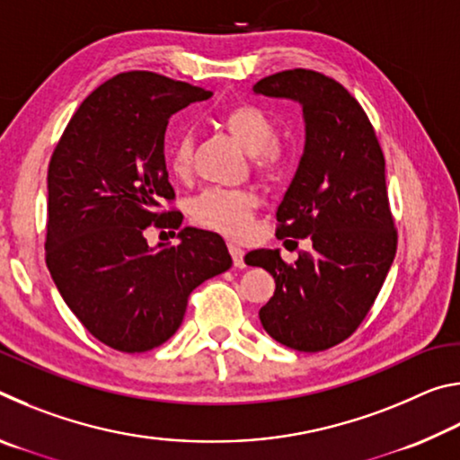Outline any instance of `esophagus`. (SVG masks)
<instances>
[{
	"mask_svg": "<svg viewBox=\"0 0 460 460\" xmlns=\"http://www.w3.org/2000/svg\"><path fill=\"white\" fill-rule=\"evenodd\" d=\"M229 253H231V258H233V266H235V268H245V260H243L245 252H243V249H241L235 243H229Z\"/></svg>",
	"mask_w": 460,
	"mask_h": 460,
	"instance_id": "1",
	"label": "esophagus"
}]
</instances>
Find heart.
<instances>
[{"mask_svg":"<svg viewBox=\"0 0 460 460\" xmlns=\"http://www.w3.org/2000/svg\"><path fill=\"white\" fill-rule=\"evenodd\" d=\"M221 123L229 136L252 154L253 166L260 174L274 178L282 172L286 162L284 147L276 142V123L263 109L252 103H237L223 113ZM192 158L194 139L189 131H184L176 137L170 154L172 174L186 181L192 174ZM258 207L260 199L253 190L213 189L199 194L190 202V217L200 227L239 239L252 231L253 213Z\"/></svg>","mask_w":460,"mask_h":460,"instance_id":"1","label":"heart"}]
</instances>
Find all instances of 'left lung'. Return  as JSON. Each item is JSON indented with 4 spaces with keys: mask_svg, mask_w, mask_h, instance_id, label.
Wrapping results in <instances>:
<instances>
[{
    "mask_svg": "<svg viewBox=\"0 0 460 460\" xmlns=\"http://www.w3.org/2000/svg\"><path fill=\"white\" fill-rule=\"evenodd\" d=\"M253 91L302 105L305 154L278 207L276 235L313 241L294 263L278 249L245 255L247 266L276 279L260 321L286 347L324 351L363 323L398 249L384 152L363 107L331 76L294 68L266 76Z\"/></svg>",
    "mask_w": 460,
    "mask_h": 460,
    "instance_id": "1",
    "label": "left lung"
}]
</instances>
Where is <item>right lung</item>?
I'll use <instances>...</instances> for the list:
<instances>
[{"label":"right lung","instance_id":"add662e5","mask_svg":"<svg viewBox=\"0 0 460 460\" xmlns=\"http://www.w3.org/2000/svg\"><path fill=\"white\" fill-rule=\"evenodd\" d=\"M213 93L168 76L115 75L83 101L49 166L46 266L93 337L144 353L182 324L189 296L231 268L225 241L184 227L181 243L152 249L146 229H178L164 160L168 119ZM174 233V231H172Z\"/></svg>","mask_w":460,"mask_h":460}]
</instances>
